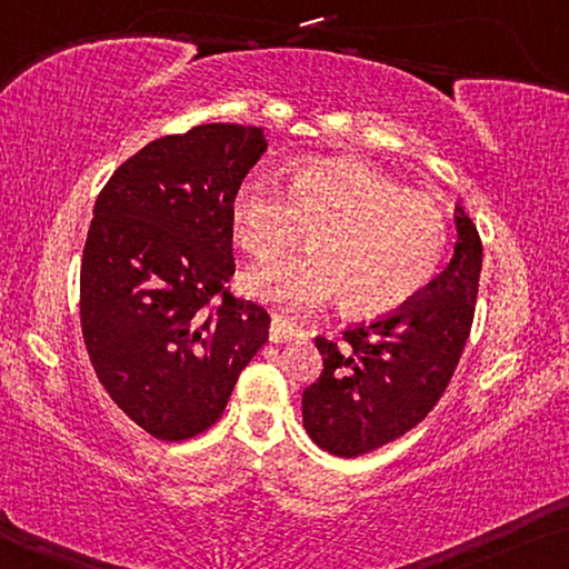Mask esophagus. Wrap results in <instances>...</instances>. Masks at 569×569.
<instances>
[{"label": "esophagus", "mask_w": 569, "mask_h": 569, "mask_svg": "<svg viewBox=\"0 0 569 569\" xmlns=\"http://www.w3.org/2000/svg\"><path fill=\"white\" fill-rule=\"evenodd\" d=\"M302 330L295 328L290 320L279 318V315H274L272 318V326H269V340L272 343H284V340H292V338H300Z\"/></svg>", "instance_id": "esophagus-1"}]
</instances>
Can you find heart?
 I'll list each match as a JSON object with an SVG mask.
<instances>
[{
    "mask_svg": "<svg viewBox=\"0 0 569 569\" xmlns=\"http://www.w3.org/2000/svg\"><path fill=\"white\" fill-rule=\"evenodd\" d=\"M231 229L257 261H272L310 229L308 254L243 274L241 290L287 315L340 295L353 315H381L422 290L448 247V218L430 196L356 160L297 164L287 188L247 174L233 190Z\"/></svg>",
    "mask_w": 569,
    "mask_h": 569,
    "instance_id": "heart-1",
    "label": "heart"
}]
</instances>
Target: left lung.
I'll use <instances>...</instances> for the list:
<instances>
[{"mask_svg":"<svg viewBox=\"0 0 569 569\" xmlns=\"http://www.w3.org/2000/svg\"><path fill=\"white\" fill-rule=\"evenodd\" d=\"M456 251L412 302L371 326L348 328L343 348L315 338L320 379L302 391V422L315 445L358 458L397 440L442 397L476 312L483 247L456 206Z\"/></svg>","mask_w":569,"mask_h":569,"instance_id":"8db88e82","label":"left lung"}]
</instances>
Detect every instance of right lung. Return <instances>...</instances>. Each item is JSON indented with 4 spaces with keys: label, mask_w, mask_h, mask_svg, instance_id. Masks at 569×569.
<instances>
[{
    "label": "right lung",
    "mask_w": 569,
    "mask_h": 569,
    "mask_svg": "<svg viewBox=\"0 0 569 569\" xmlns=\"http://www.w3.org/2000/svg\"><path fill=\"white\" fill-rule=\"evenodd\" d=\"M264 150V129L243 124L154 139L93 206L83 340L109 397L157 440L208 430L269 338L267 310L223 292L233 190Z\"/></svg>",
    "instance_id": "add662e5"
}]
</instances>
